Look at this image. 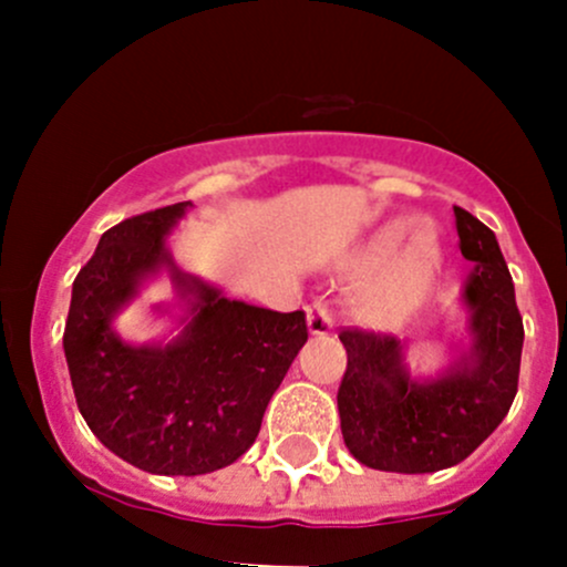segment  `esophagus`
Returning <instances> with one entry per match:
<instances>
[{"label": "esophagus", "instance_id": "obj_1", "mask_svg": "<svg viewBox=\"0 0 567 567\" xmlns=\"http://www.w3.org/2000/svg\"><path fill=\"white\" fill-rule=\"evenodd\" d=\"M307 329H310V334H331V329H334V318H331V310L326 301H312L310 307H307Z\"/></svg>", "mask_w": 567, "mask_h": 567}]
</instances>
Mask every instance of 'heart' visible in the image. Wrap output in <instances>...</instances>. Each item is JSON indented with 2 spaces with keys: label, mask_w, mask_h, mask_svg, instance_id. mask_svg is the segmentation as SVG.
Here are the masks:
<instances>
[{
  "label": "heart",
  "mask_w": 567,
  "mask_h": 567,
  "mask_svg": "<svg viewBox=\"0 0 567 567\" xmlns=\"http://www.w3.org/2000/svg\"><path fill=\"white\" fill-rule=\"evenodd\" d=\"M403 233V221H392L384 230L375 233L368 241V247H364L362 257H359V268L373 271L381 262H386V257H390L394 247H398ZM436 262L439 244L436 238H433V233L425 230V227H414L409 241L403 244V249L392 257L390 266L384 268V274L375 279V285L368 290V296H364V307H368L370 316H398V312L405 310L411 301L420 299V296L425 293L427 285H431Z\"/></svg>",
  "instance_id": "b5f03b06"
}]
</instances>
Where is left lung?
<instances>
[{
    "instance_id": "left-lung-1",
    "label": "left lung",
    "mask_w": 567,
    "mask_h": 567,
    "mask_svg": "<svg viewBox=\"0 0 567 567\" xmlns=\"http://www.w3.org/2000/svg\"><path fill=\"white\" fill-rule=\"evenodd\" d=\"M461 255L474 262L463 288L472 346L442 375L416 381L392 334L342 329L348 368L337 390L346 447L379 472L425 474L461 463L499 427L518 392L524 323L496 236L455 208Z\"/></svg>"
}]
</instances>
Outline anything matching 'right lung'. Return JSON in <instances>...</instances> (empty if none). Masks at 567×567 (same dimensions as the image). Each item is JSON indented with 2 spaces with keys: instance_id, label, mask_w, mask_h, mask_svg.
Masks as SVG:
<instances>
[{
  "instance_id": "1",
  "label": "right lung",
  "mask_w": 567,
  "mask_h": 567,
  "mask_svg": "<svg viewBox=\"0 0 567 567\" xmlns=\"http://www.w3.org/2000/svg\"><path fill=\"white\" fill-rule=\"evenodd\" d=\"M188 205L131 216L101 236L73 279L62 348L79 411L104 447L151 474L194 477L255 444L268 400L307 342V318L230 301L183 274L164 236ZM162 267L193 296V320L164 347L123 343L113 316Z\"/></svg>"
}]
</instances>
